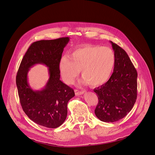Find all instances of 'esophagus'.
I'll return each instance as SVG.
<instances>
[{
    "mask_svg": "<svg viewBox=\"0 0 155 155\" xmlns=\"http://www.w3.org/2000/svg\"><path fill=\"white\" fill-rule=\"evenodd\" d=\"M75 93L77 96H80V95L83 94L84 93V91H78V90H75Z\"/></svg>",
    "mask_w": 155,
    "mask_h": 155,
    "instance_id": "34e87169",
    "label": "esophagus"
}]
</instances>
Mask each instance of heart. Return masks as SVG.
Segmentation results:
<instances>
[{
  "label": "heart",
  "instance_id": "heart-1",
  "mask_svg": "<svg viewBox=\"0 0 155 155\" xmlns=\"http://www.w3.org/2000/svg\"><path fill=\"white\" fill-rule=\"evenodd\" d=\"M116 62L114 51L109 47L85 45L61 57L59 69L63 81L72 84L79 71L83 82L93 86L105 83L111 76Z\"/></svg>",
  "mask_w": 155,
  "mask_h": 155
}]
</instances>
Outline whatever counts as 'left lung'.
Masks as SVG:
<instances>
[{"mask_svg": "<svg viewBox=\"0 0 155 155\" xmlns=\"http://www.w3.org/2000/svg\"><path fill=\"white\" fill-rule=\"evenodd\" d=\"M116 56L114 72L94 91L98 97L96 116L104 122H115L130 111L137 99V72L126 52L110 41Z\"/></svg>", "mask_w": 155, "mask_h": 155, "instance_id": "left-lung-1", "label": "left lung"}]
</instances>
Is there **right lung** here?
I'll return each mask as SVG.
<instances>
[{"label":"right lung","mask_w":155,"mask_h":155,"mask_svg":"<svg viewBox=\"0 0 155 155\" xmlns=\"http://www.w3.org/2000/svg\"><path fill=\"white\" fill-rule=\"evenodd\" d=\"M69 37L34 42L21 61L16 78L20 103L27 116L35 123L56 128L65 120L68 103L74 97L72 87L60 80L59 62ZM37 63L49 68V79L44 88L34 91L27 81L29 69Z\"/></svg>","instance_id":"obj_1"}]
</instances>
